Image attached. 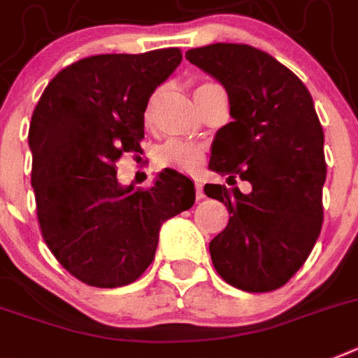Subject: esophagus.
Segmentation results:
<instances>
[{
	"label": "esophagus",
	"mask_w": 358,
	"mask_h": 358,
	"mask_svg": "<svg viewBox=\"0 0 358 358\" xmlns=\"http://www.w3.org/2000/svg\"><path fill=\"white\" fill-rule=\"evenodd\" d=\"M205 197V192H203V185L199 181H196V199H203Z\"/></svg>",
	"instance_id": "obj_1"
}]
</instances>
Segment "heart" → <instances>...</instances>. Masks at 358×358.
I'll use <instances>...</instances> for the list:
<instances>
[{"instance_id":"1","label":"heart","mask_w":358,"mask_h":358,"mask_svg":"<svg viewBox=\"0 0 358 358\" xmlns=\"http://www.w3.org/2000/svg\"><path fill=\"white\" fill-rule=\"evenodd\" d=\"M208 85L210 84L197 85L194 94H197L201 90L208 87ZM153 104H155V94L148 100L146 111H144V119H146V122L152 120ZM203 159H205V146H201V144L197 143H186V141H168L157 153L159 166L177 168V170H181V172H194L201 162H203Z\"/></svg>"}]
</instances>
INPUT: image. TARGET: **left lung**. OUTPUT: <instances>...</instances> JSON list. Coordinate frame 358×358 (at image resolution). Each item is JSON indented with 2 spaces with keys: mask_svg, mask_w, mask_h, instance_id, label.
I'll list each match as a JSON object with an SVG mask.
<instances>
[{
  "mask_svg": "<svg viewBox=\"0 0 358 358\" xmlns=\"http://www.w3.org/2000/svg\"><path fill=\"white\" fill-rule=\"evenodd\" d=\"M186 60L229 94L232 122L215 133L208 168L252 185L250 194L205 185L230 214L208 245L212 264L241 291H274L306 264L324 221V129L311 94L291 69L245 43L197 47Z\"/></svg>",
  "mask_w": 358,
  "mask_h": 358,
  "instance_id": "obj_1",
  "label": "left lung"
}]
</instances>
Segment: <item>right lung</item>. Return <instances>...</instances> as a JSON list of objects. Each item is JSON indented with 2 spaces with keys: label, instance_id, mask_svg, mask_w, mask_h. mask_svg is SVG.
I'll return each instance as SVG.
<instances>
[{
  "label": "right lung",
  "instance_id": "right-lung-1",
  "mask_svg": "<svg viewBox=\"0 0 358 358\" xmlns=\"http://www.w3.org/2000/svg\"><path fill=\"white\" fill-rule=\"evenodd\" d=\"M177 47L96 55L62 69L29 128L41 236L60 265L93 287H122L153 262L159 230L196 201L176 170L153 186H120L115 162L138 152L152 93L181 64Z\"/></svg>",
  "mask_w": 358,
  "mask_h": 358
}]
</instances>
